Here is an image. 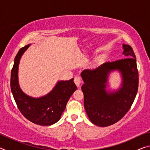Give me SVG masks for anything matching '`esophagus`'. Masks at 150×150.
Masks as SVG:
<instances>
[{"label": "esophagus", "mask_w": 150, "mask_h": 150, "mask_svg": "<svg viewBox=\"0 0 150 150\" xmlns=\"http://www.w3.org/2000/svg\"><path fill=\"white\" fill-rule=\"evenodd\" d=\"M74 82L75 83V85H77V87L79 88L81 87V78L79 77H75V79H74Z\"/></svg>", "instance_id": "obj_1"}]
</instances>
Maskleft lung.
<instances>
[{
    "instance_id": "1",
    "label": "left lung",
    "mask_w": 150,
    "mask_h": 150,
    "mask_svg": "<svg viewBox=\"0 0 150 150\" xmlns=\"http://www.w3.org/2000/svg\"><path fill=\"white\" fill-rule=\"evenodd\" d=\"M123 59L105 62L93 69L81 73L84 84V106L91 122L100 127L108 126L119 121L130 110L138 88V71L132 48L122 44ZM118 71L121 76L120 87L107 89L111 72Z\"/></svg>"
}]
</instances>
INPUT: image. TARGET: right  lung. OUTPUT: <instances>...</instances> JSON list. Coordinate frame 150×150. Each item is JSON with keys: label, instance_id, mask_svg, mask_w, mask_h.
Returning a JSON list of instances; mask_svg holds the SVG:
<instances>
[{"label": "right lung", "instance_id": "add662e5", "mask_svg": "<svg viewBox=\"0 0 150 150\" xmlns=\"http://www.w3.org/2000/svg\"><path fill=\"white\" fill-rule=\"evenodd\" d=\"M30 45L21 48L15 57L11 71V91L18 108L25 118L35 124L50 126L59 121L77 87L73 82L74 79H71L69 81H58L50 93L40 97H32L24 93L20 87L18 67L22 55Z\"/></svg>", "mask_w": 150, "mask_h": 150}]
</instances>
